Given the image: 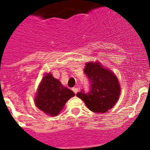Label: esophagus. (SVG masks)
<instances>
[{"label": "esophagus", "instance_id": "obj_1", "mask_svg": "<svg viewBox=\"0 0 150 150\" xmlns=\"http://www.w3.org/2000/svg\"><path fill=\"white\" fill-rule=\"evenodd\" d=\"M72 90L73 92L76 94L78 93V91H79V88H78V87H74V88H72Z\"/></svg>", "mask_w": 150, "mask_h": 150}]
</instances>
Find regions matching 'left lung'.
<instances>
[{"mask_svg":"<svg viewBox=\"0 0 150 150\" xmlns=\"http://www.w3.org/2000/svg\"><path fill=\"white\" fill-rule=\"evenodd\" d=\"M85 75L89 82V90L82 89L76 96L83 100L91 111L105 113L114 106L120 96V86L114 74L96 63L86 64Z\"/></svg>","mask_w":150,"mask_h":150,"instance_id":"1","label":"left lung"}]
</instances>
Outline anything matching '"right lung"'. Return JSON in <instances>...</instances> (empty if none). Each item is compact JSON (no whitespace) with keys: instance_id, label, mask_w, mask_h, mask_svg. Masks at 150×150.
I'll return each instance as SVG.
<instances>
[{"instance_id":"obj_1","label":"right lung","mask_w":150,"mask_h":150,"mask_svg":"<svg viewBox=\"0 0 150 150\" xmlns=\"http://www.w3.org/2000/svg\"><path fill=\"white\" fill-rule=\"evenodd\" d=\"M75 96L73 91L64 87L52 75L43 77L35 99L36 107L52 116H56L70 98Z\"/></svg>"}]
</instances>
